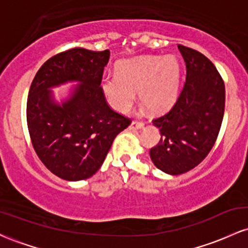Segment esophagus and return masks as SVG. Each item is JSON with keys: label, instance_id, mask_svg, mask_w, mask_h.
<instances>
[{"label": "esophagus", "instance_id": "34e87169", "mask_svg": "<svg viewBox=\"0 0 248 248\" xmlns=\"http://www.w3.org/2000/svg\"><path fill=\"white\" fill-rule=\"evenodd\" d=\"M144 126V122L142 121H133L132 124H130L129 126V129H142Z\"/></svg>", "mask_w": 248, "mask_h": 248}]
</instances>
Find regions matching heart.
Returning <instances> with one entry per match:
<instances>
[{
  "label": "heart",
  "mask_w": 248,
  "mask_h": 248,
  "mask_svg": "<svg viewBox=\"0 0 248 248\" xmlns=\"http://www.w3.org/2000/svg\"><path fill=\"white\" fill-rule=\"evenodd\" d=\"M181 69L175 57L143 56L116 65V75L105 76L100 87L116 112L126 113L135 101V92L153 113L166 112L178 94Z\"/></svg>",
  "instance_id": "1"
}]
</instances>
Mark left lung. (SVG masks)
<instances>
[{
    "label": "left lung",
    "mask_w": 248,
    "mask_h": 248,
    "mask_svg": "<svg viewBox=\"0 0 248 248\" xmlns=\"http://www.w3.org/2000/svg\"><path fill=\"white\" fill-rule=\"evenodd\" d=\"M186 77L177 100L154 119L161 139L150 149L156 168L181 175L197 167L215 146L225 110V85L215 65L203 53L178 44Z\"/></svg>",
    "instance_id": "8db88e82"
}]
</instances>
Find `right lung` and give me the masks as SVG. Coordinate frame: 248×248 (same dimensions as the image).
<instances>
[{"label": "right lung", "instance_id": "1", "mask_svg": "<svg viewBox=\"0 0 248 248\" xmlns=\"http://www.w3.org/2000/svg\"><path fill=\"white\" fill-rule=\"evenodd\" d=\"M109 51L73 47L51 57L36 73L27 101L33 149L45 167L65 181L90 178L100 169L113 141L130 119L108 106L100 82ZM79 81L69 101L53 100L49 88Z\"/></svg>", "mask_w": 248, "mask_h": 248}]
</instances>
